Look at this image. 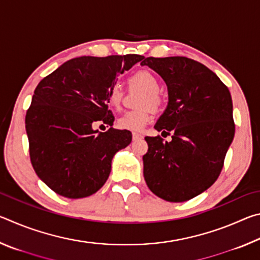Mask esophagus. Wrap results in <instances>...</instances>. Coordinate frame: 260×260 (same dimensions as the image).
Segmentation results:
<instances>
[{"label":"esophagus","instance_id":"obj_1","mask_svg":"<svg viewBox=\"0 0 260 260\" xmlns=\"http://www.w3.org/2000/svg\"><path fill=\"white\" fill-rule=\"evenodd\" d=\"M132 136H133V141H138V140H141L143 138V136L139 133H133V135Z\"/></svg>","mask_w":260,"mask_h":260}]
</instances>
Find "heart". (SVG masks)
Listing matches in <instances>:
<instances>
[{
    "label": "heart",
    "instance_id": "1",
    "mask_svg": "<svg viewBox=\"0 0 260 260\" xmlns=\"http://www.w3.org/2000/svg\"><path fill=\"white\" fill-rule=\"evenodd\" d=\"M129 85L132 87H138L144 90L146 95L143 96L141 105L142 107H150L152 110H158L161 105V96L159 94L160 83L158 78L150 71L142 70L134 73L129 78ZM122 90L119 86H112L108 93V103L110 107L118 109L121 104ZM151 120L150 109L144 108L138 111H127L117 119L116 125L118 128L140 132L144 128L148 122Z\"/></svg>",
    "mask_w": 260,
    "mask_h": 260
}]
</instances>
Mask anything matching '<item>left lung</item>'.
Listing matches in <instances>:
<instances>
[{
  "mask_svg": "<svg viewBox=\"0 0 260 260\" xmlns=\"http://www.w3.org/2000/svg\"><path fill=\"white\" fill-rule=\"evenodd\" d=\"M162 78L169 103L157 120L171 142L147 136L143 175L167 202H186L210 188L221 172L235 134L228 88L205 65L187 57H147L141 61Z\"/></svg>",
  "mask_w": 260,
  "mask_h": 260,
  "instance_id": "1",
  "label": "left lung"
}]
</instances>
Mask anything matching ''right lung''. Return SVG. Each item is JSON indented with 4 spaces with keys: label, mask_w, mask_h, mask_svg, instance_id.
<instances>
[{
    "label": "right lung",
    "mask_w": 260,
    "mask_h": 260,
    "mask_svg": "<svg viewBox=\"0 0 260 260\" xmlns=\"http://www.w3.org/2000/svg\"><path fill=\"white\" fill-rule=\"evenodd\" d=\"M142 59L140 55L77 57L39 82L25 127L30 162L51 190L83 199L107 182L113 156L132 141L129 131L112 127L108 93L118 74ZM98 123L110 128L102 134L93 129Z\"/></svg>",
    "instance_id": "add662e5"
}]
</instances>
